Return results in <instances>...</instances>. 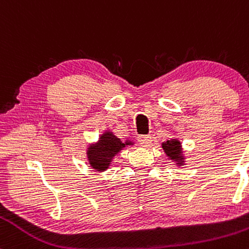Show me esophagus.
Wrapping results in <instances>:
<instances>
[{
    "mask_svg": "<svg viewBox=\"0 0 249 249\" xmlns=\"http://www.w3.org/2000/svg\"><path fill=\"white\" fill-rule=\"evenodd\" d=\"M138 142L142 145V146L147 147L150 146V144L152 142V137L150 134H145V136H139L138 137Z\"/></svg>",
    "mask_w": 249,
    "mask_h": 249,
    "instance_id": "obj_1",
    "label": "esophagus"
}]
</instances>
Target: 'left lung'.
Segmentation results:
<instances>
[{"label":"left lung","mask_w":249,"mask_h":249,"mask_svg":"<svg viewBox=\"0 0 249 249\" xmlns=\"http://www.w3.org/2000/svg\"><path fill=\"white\" fill-rule=\"evenodd\" d=\"M161 148L164 153L166 154L168 160L173 162L176 166L181 167L186 164V156L184 153V148H182L181 142L179 138L168 139V141L161 142Z\"/></svg>","instance_id":"obj_1"}]
</instances>
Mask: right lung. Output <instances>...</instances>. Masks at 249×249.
Wrapping results in <instances>:
<instances>
[{
	"label": "right lung",
	"mask_w": 249,
	"mask_h": 249,
	"mask_svg": "<svg viewBox=\"0 0 249 249\" xmlns=\"http://www.w3.org/2000/svg\"><path fill=\"white\" fill-rule=\"evenodd\" d=\"M134 142L125 138L122 141L111 130H105L98 141L87 146V159L90 167L96 172H105L112 164L113 159L125 147L133 146Z\"/></svg>",
	"instance_id": "obj_1"
}]
</instances>
